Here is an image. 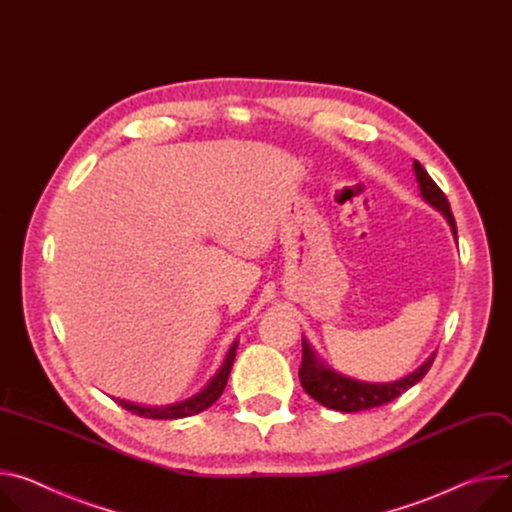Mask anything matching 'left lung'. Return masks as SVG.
Segmentation results:
<instances>
[{
  "mask_svg": "<svg viewBox=\"0 0 512 512\" xmlns=\"http://www.w3.org/2000/svg\"><path fill=\"white\" fill-rule=\"evenodd\" d=\"M413 170L421 189V197L447 219L451 234L458 242L456 219H453L447 197L429 177L427 170L419 164V160H413ZM433 360H435V352L417 370L394 382H366V380L350 378L342 372H335L329 364H325V360L317 356L313 346L303 337V364L299 370V378L305 392L313 396V399L323 407L335 409L339 413H358V411L386 405L394 401L396 396L407 392L411 386L421 382V378L429 372Z\"/></svg>",
  "mask_w": 512,
  "mask_h": 512,
  "instance_id": "obj_1",
  "label": "left lung"
}]
</instances>
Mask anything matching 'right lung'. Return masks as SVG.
Returning <instances> with one entry per match:
<instances>
[{
	"mask_svg": "<svg viewBox=\"0 0 512 512\" xmlns=\"http://www.w3.org/2000/svg\"><path fill=\"white\" fill-rule=\"evenodd\" d=\"M236 350H238V339L232 344V348L227 350L225 360H223L221 368L213 374V378L197 394L189 396V399H185V401H179V403H173V405H138V403L124 401V399H113V401L122 405L126 411H132L134 415L144 417V419L175 421V419H185V417L197 415V413L209 409L221 396V392L227 384V378H230V372H232Z\"/></svg>",
	"mask_w": 512,
	"mask_h": 512,
	"instance_id": "add662e5",
	"label": "right lung"
}]
</instances>
